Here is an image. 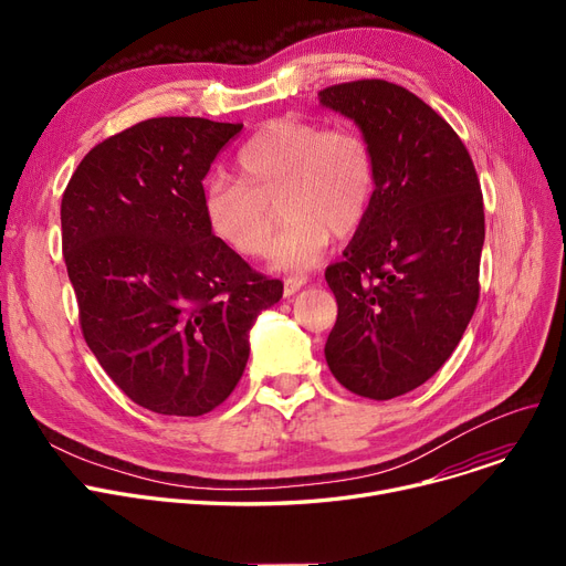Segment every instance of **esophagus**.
<instances>
[{
	"instance_id": "obj_1",
	"label": "esophagus",
	"mask_w": 566,
	"mask_h": 566,
	"mask_svg": "<svg viewBox=\"0 0 566 566\" xmlns=\"http://www.w3.org/2000/svg\"><path fill=\"white\" fill-rule=\"evenodd\" d=\"M305 284H307V277H305V275H291V277H286V280H284V295L298 293Z\"/></svg>"
}]
</instances>
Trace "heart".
Returning a JSON list of instances; mask_svg holds the SVG:
<instances>
[{
  "label": "heart",
  "instance_id": "b5f03b06",
  "mask_svg": "<svg viewBox=\"0 0 566 566\" xmlns=\"http://www.w3.org/2000/svg\"><path fill=\"white\" fill-rule=\"evenodd\" d=\"M376 165L353 128L275 122L254 133L235 156V178L206 186L203 213L218 241L254 259L273 241V206L289 222L271 250L275 271H310L331 245L350 235L374 199Z\"/></svg>",
  "mask_w": 566,
  "mask_h": 566
}]
</instances>
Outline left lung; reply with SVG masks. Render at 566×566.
Wrapping results in <instances>:
<instances>
[{
    "instance_id": "8db88e82",
    "label": "left lung",
    "mask_w": 566,
    "mask_h": 566,
    "mask_svg": "<svg viewBox=\"0 0 566 566\" xmlns=\"http://www.w3.org/2000/svg\"><path fill=\"white\" fill-rule=\"evenodd\" d=\"M318 103L360 128L376 165L369 213L325 271L337 298L325 360L346 390L395 399L444 365L478 307V171L452 126L399 84H335Z\"/></svg>"
}]
</instances>
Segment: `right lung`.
<instances>
[{
  "label": "right lung",
  "mask_w": 566,
  "mask_h": 566,
  "mask_svg": "<svg viewBox=\"0 0 566 566\" xmlns=\"http://www.w3.org/2000/svg\"><path fill=\"white\" fill-rule=\"evenodd\" d=\"M243 124L158 116L84 156L62 199V241L82 335L135 403L197 418L241 380L268 280L208 227L203 186Z\"/></svg>",
  "instance_id": "right-lung-1"
}]
</instances>
